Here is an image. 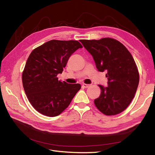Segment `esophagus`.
<instances>
[{
	"instance_id": "1",
	"label": "esophagus",
	"mask_w": 155,
	"mask_h": 155,
	"mask_svg": "<svg viewBox=\"0 0 155 155\" xmlns=\"http://www.w3.org/2000/svg\"><path fill=\"white\" fill-rule=\"evenodd\" d=\"M91 86V84H83V87L84 88H88Z\"/></svg>"
}]
</instances>
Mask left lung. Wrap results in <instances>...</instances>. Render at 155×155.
Segmentation results:
<instances>
[{
    "label": "left lung",
    "mask_w": 155,
    "mask_h": 155,
    "mask_svg": "<svg viewBox=\"0 0 155 155\" xmlns=\"http://www.w3.org/2000/svg\"><path fill=\"white\" fill-rule=\"evenodd\" d=\"M81 42L93 56L98 71L107 72L108 85H99L101 93L94 101L95 106L106 115L120 113L133 99L139 83L133 56L123 44L111 38Z\"/></svg>",
    "instance_id": "obj_1"
}]
</instances>
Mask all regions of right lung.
I'll return each mask as SVG.
<instances>
[{
  "label": "right lung",
  "mask_w": 155,
  "mask_h": 155,
  "mask_svg": "<svg viewBox=\"0 0 155 155\" xmlns=\"http://www.w3.org/2000/svg\"><path fill=\"white\" fill-rule=\"evenodd\" d=\"M83 48L77 41L51 40L32 51L22 75V85L32 106L45 116L56 117L70 104L80 84L58 81L69 57Z\"/></svg>",
  "instance_id": "add662e5"
}]
</instances>
